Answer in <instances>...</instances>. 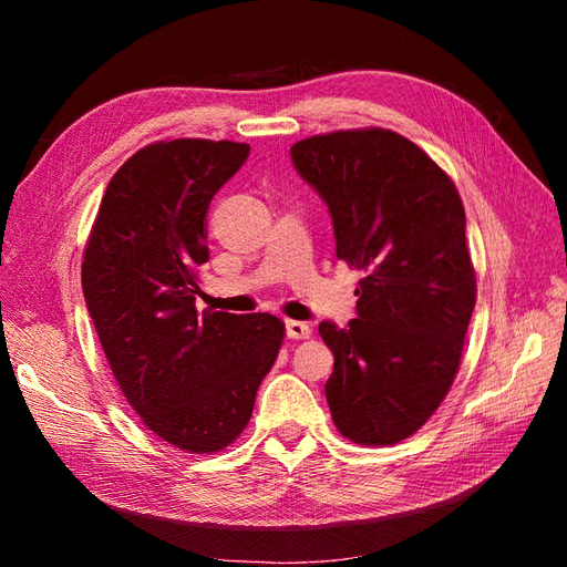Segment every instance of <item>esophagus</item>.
<instances>
[{"label":"esophagus","instance_id":"1","mask_svg":"<svg viewBox=\"0 0 567 567\" xmlns=\"http://www.w3.org/2000/svg\"><path fill=\"white\" fill-rule=\"evenodd\" d=\"M310 333H312V329L305 321H293V319L286 321V336L288 338L305 340V338H310Z\"/></svg>","mask_w":567,"mask_h":567}]
</instances>
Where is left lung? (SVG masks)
<instances>
[{"label": "left lung", "mask_w": 567, "mask_h": 567, "mask_svg": "<svg viewBox=\"0 0 567 567\" xmlns=\"http://www.w3.org/2000/svg\"><path fill=\"white\" fill-rule=\"evenodd\" d=\"M290 161L331 213L338 260L364 271L357 319L319 323L336 357L326 381L333 423L371 447L406 440L450 392L475 307L456 186L381 127L310 136Z\"/></svg>", "instance_id": "1"}]
</instances>
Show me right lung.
Masks as SVG:
<instances>
[{
    "mask_svg": "<svg viewBox=\"0 0 567 567\" xmlns=\"http://www.w3.org/2000/svg\"><path fill=\"white\" fill-rule=\"evenodd\" d=\"M248 153L210 140L136 151L109 182L84 248L82 293L120 390L148 431L192 454L241 435L284 340L271 315L196 310L205 217Z\"/></svg>",
    "mask_w": 567,
    "mask_h": 567,
    "instance_id": "add662e5",
    "label": "right lung"
}]
</instances>
